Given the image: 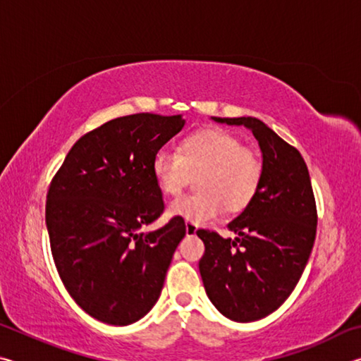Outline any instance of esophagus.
<instances>
[{"instance_id": "34e87169", "label": "esophagus", "mask_w": 361, "mask_h": 361, "mask_svg": "<svg viewBox=\"0 0 361 361\" xmlns=\"http://www.w3.org/2000/svg\"><path fill=\"white\" fill-rule=\"evenodd\" d=\"M197 224H194V223H191V221H186V234L188 235H194L195 232H197Z\"/></svg>"}]
</instances>
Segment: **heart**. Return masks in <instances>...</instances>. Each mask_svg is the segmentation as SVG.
I'll list each match as a JSON object with an SVG mask.
<instances>
[{"label": "heart", "instance_id": "heart-1", "mask_svg": "<svg viewBox=\"0 0 361 361\" xmlns=\"http://www.w3.org/2000/svg\"><path fill=\"white\" fill-rule=\"evenodd\" d=\"M152 175L166 195H178L199 173L200 191L173 200L169 213L194 224L221 216L224 210L239 212L258 194L264 166L258 152L224 129H202L181 140L178 151H157L152 157Z\"/></svg>", "mask_w": 361, "mask_h": 361}]
</instances>
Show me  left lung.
<instances>
[{"label": "left lung", "mask_w": 361, "mask_h": 361, "mask_svg": "<svg viewBox=\"0 0 361 361\" xmlns=\"http://www.w3.org/2000/svg\"><path fill=\"white\" fill-rule=\"evenodd\" d=\"M215 121L253 132L264 175L255 199L228 224L235 240L197 229L205 245L199 271L219 312L235 322H255L277 310L302 276L319 219L315 195L301 152L264 122L252 116Z\"/></svg>", "instance_id": "1"}]
</instances>
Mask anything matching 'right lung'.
Segmentation results:
<instances>
[{
  "instance_id": "1",
  "label": "right lung",
  "mask_w": 361,
  "mask_h": 361,
  "mask_svg": "<svg viewBox=\"0 0 361 361\" xmlns=\"http://www.w3.org/2000/svg\"><path fill=\"white\" fill-rule=\"evenodd\" d=\"M183 126L180 114L108 121L73 145L49 185L46 226L60 280L84 312L108 325L149 312L186 234L181 216L142 231L166 210L152 157Z\"/></svg>"
}]
</instances>
